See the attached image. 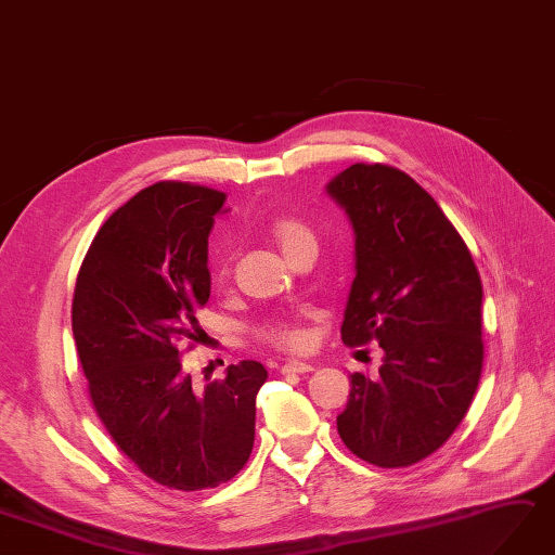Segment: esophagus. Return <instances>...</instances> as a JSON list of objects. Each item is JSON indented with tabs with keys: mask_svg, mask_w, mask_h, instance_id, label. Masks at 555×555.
Segmentation results:
<instances>
[{
	"mask_svg": "<svg viewBox=\"0 0 555 555\" xmlns=\"http://www.w3.org/2000/svg\"><path fill=\"white\" fill-rule=\"evenodd\" d=\"M310 371H314V366L308 362H287L282 366V373H310Z\"/></svg>",
	"mask_w": 555,
	"mask_h": 555,
	"instance_id": "1",
	"label": "esophagus"
}]
</instances>
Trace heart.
I'll return each mask as SVG.
<instances>
[{"label":"heart","mask_w":555,"mask_h":555,"mask_svg":"<svg viewBox=\"0 0 555 555\" xmlns=\"http://www.w3.org/2000/svg\"><path fill=\"white\" fill-rule=\"evenodd\" d=\"M273 237L278 241V245L282 247V251L289 254L301 247L304 243H314V235L312 231L306 227L304 221H298L294 217H282L273 223ZM229 266V254H223L221 259V271H227ZM257 336L263 343H271L275 348L282 350H301L306 346V328L298 324L296 320H287V318H273V320H266L259 328H257Z\"/></svg>","instance_id":"1"}]
</instances>
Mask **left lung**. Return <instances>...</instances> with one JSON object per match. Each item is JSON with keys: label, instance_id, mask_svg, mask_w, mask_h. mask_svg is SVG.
I'll use <instances>...</instances> for the list:
<instances>
[{"label": "left lung", "instance_id": "1", "mask_svg": "<svg viewBox=\"0 0 555 555\" xmlns=\"http://www.w3.org/2000/svg\"><path fill=\"white\" fill-rule=\"evenodd\" d=\"M354 229V280L340 338L376 340V378L352 373L336 417L350 451L411 467L451 439L483 369V287L460 233L429 193L383 163H354L326 184Z\"/></svg>", "mask_w": 555, "mask_h": 555}]
</instances>
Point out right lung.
I'll use <instances>...</instances> for the list:
<instances>
[{
    "instance_id": "right-lung-1",
    "label": "right lung",
    "mask_w": 555,
    "mask_h": 555,
    "mask_svg": "<svg viewBox=\"0 0 555 555\" xmlns=\"http://www.w3.org/2000/svg\"><path fill=\"white\" fill-rule=\"evenodd\" d=\"M223 201L227 193L189 182L142 189L98 231L72 301L104 429L149 478L184 492L217 488L245 467L268 378L245 359L198 389L179 359L209 298L207 235Z\"/></svg>"
}]
</instances>
